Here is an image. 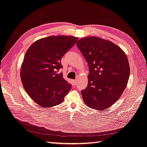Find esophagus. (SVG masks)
I'll use <instances>...</instances> for the list:
<instances>
[{
	"label": "esophagus",
	"mask_w": 147,
	"mask_h": 147,
	"mask_svg": "<svg viewBox=\"0 0 147 147\" xmlns=\"http://www.w3.org/2000/svg\"><path fill=\"white\" fill-rule=\"evenodd\" d=\"M72 81H73V83L74 85H76V84H77V80H73Z\"/></svg>",
	"instance_id": "1"
}]
</instances>
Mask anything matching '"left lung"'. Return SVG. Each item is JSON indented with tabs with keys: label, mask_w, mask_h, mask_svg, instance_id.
Listing matches in <instances>:
<instances>
[{
	"label": "left lung",
	"mask_w": 147,
	"mask_h": 147,
	"mask_svg": "<svg viewBox=\"0 0 147 147\" xmlns=\"http://www.w3.org/2000/svg\"><path fill=\"white\" fill-rule=\"evenodd\" d=\"M77 47L89 67L87 87L81 91L85 104L96 110L110 107L120 98L129 76V65L122 49L97 37L79 39Z\"/></svg>",
	"instance_id": "left-lung-1"
}]
</instances>
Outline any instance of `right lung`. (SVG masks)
<instances>
[{
	"label": "right lung",
	"instance_id": "obj_1",
	"mask_svg": "<svg viewBox=\"0 0 147 147\" xmlns=\"http://www.w3.org/2000/svg\"><path fill=\"white\" fill-rule=\"evenodd\" d=\"M78 37L51 36L36 40L24 56L20 69L23 86L31 99L42 107H51L62 103L71 85L58 74L61 61L73 47Z\"/></svg>",
	"mask_w": 147,
	"mask_h": 147
}]
</instances>
